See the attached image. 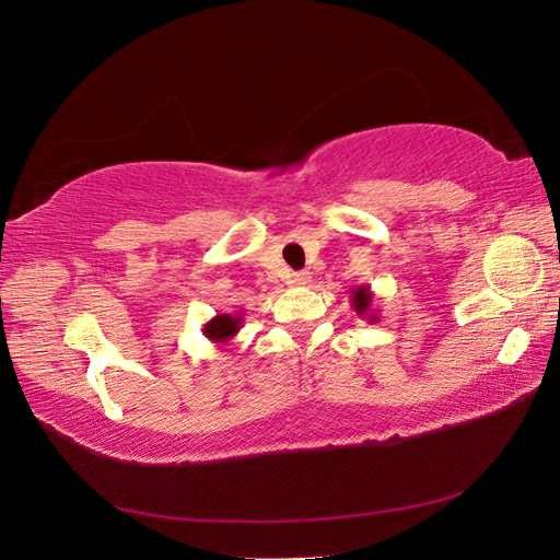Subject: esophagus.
<instances>
[{"instance_id": "34e87169", "label": "esophagus", "mask_w": 560, "mask_h": 560, "mask_svg": "<svg viewBox=\"0 0 560 560\" xmlns=\"http://www.w3.org/2000/svg\"><path fill=\"white\" fill-rule=\"evenodd\" d=\"M287 282H290L292 287H306L311 282V276L308 273H292Z\"/></svg>"}]
</instances>
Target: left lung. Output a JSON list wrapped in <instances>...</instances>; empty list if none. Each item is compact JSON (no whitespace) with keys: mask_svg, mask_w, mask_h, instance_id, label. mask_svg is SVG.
Returning a JSON list of instances; mask_svg holds the SVG:
<instances>
[{"mask_svg":"<svg viewBox=\"0 0 560 560\" xmlns=\"http://www.w3.org/2000/svg\"><path fill=\"white\" fill-rule=\"evenodd\" d=\"M350 303H352V311L358 313L360 317L369 319L371 325H374V322H378V311L374 308V294H371V287L369 284L352 287V290H350Z\"/></svg>","mask_w":560,"mask_h":560,"instance_id":"8db88e82","label":"left lung"}]
</instances>
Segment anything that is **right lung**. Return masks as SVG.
Returning <instances> with one entry per match:
<instances>
[{
    "label": "right lung",
    "mask_w": 560,
    "mask_h": 560,
    "mask_svg": "<svg viewBox=\"0 0 560 560\" xmlns=\"http://www.w3.org/2000/svg\"><path fill=\"white\" fill-rule=\"evenodd\" d=\"M243 315H245L243 311L219 313L202 325V334H206L208 341H212L214 346H229L233 341V336L243 327V319H245Z\"/></svg>",
    "instance_id": "obj_1"
}]
</instances>
